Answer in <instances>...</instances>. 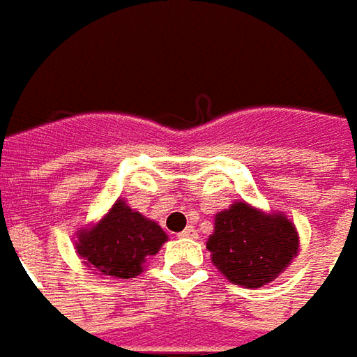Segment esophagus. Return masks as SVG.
Segmentation results:
<instances>
[{"instance_id":"34e87169","label":"esophagus","mask_w":357,"mask_h":357,"mask_svg":"<svg viewBox=\"0 0 357 357\" xmlns=\"http://www.w3.org/2000/svg\"><path fill=\"white\" fill-rule=\"evenodd\" d=\"M196 236H198V231H196L195 226H188V228L178 234V238H183V240H195Z\"/></svg>"}]
</instances>
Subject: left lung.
<instances>
[{"label": "left lung", "instance_id": "1", "mask_svg": "<svg viewBox=\"0 0 357 357\" xmlns=\"http://www.w3.org/2000/svg\"><path fill=\"white\" fill-rule=\"evenodd\" d=\"M298 231L283 212H263L236 200L214 216L206 250L229 283L259 289L275 281L298 255Z\"/></svg>", "mask_w": 357, "mask_h": 357}]
</instances>
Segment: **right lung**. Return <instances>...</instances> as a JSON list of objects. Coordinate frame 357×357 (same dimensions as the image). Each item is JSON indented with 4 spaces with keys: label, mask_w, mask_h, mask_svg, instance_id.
<instances>
[{
    "label": "right lung",
    "mask_w": 357,
    "mask_h": 357,
    "mask_svg": "<svg viewBox=\"0 0 357 357\" xmlns=\"http://www.w3.org/2000/svg\"><path fill=\"white\" fill-rule=\"evenodd\" d=\"M169 236L151 218L117 198L96 224L76 231V255L96 275L131 279L143 273L145 261L157 255Z\"/></svg>",
    "instance_id": "add662e5"
}]
</instances>
